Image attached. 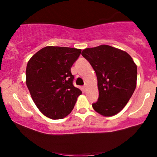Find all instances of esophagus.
<instances>
[{"mask_svg":"<svg viewBox=\"0 0 157 157\" xmlns=\"http://www.w3.org/2000/svg\"><path fill=\"white\" fill-rule=\"evenodd\" d=\"M83 89H84V90H86V89H87V84L86 83H85L84 86H83Z\"/></svg>","mask_w":157,"mask_h":157,"instance_id":"34e87169","label":"esophagus"}]
</instances>
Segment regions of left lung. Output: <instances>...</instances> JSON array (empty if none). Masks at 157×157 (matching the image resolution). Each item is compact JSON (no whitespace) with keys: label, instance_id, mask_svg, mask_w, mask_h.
<instances>
[{"label":"left lung","instance_id":"left-lung-1","mask_svg":"<svg viewBox=\"0 0 157 157\" xmlns=\"http://www.w3.org/2000/svg\"><path fill=\"white\" fill-rule=\"evenodd\" d=\"M82 55L96 72L99 98L95 111L111 117L121 111L136 86L137 67L127 52L108 45L82 50Z\"/></svg>","mask_w":157,"mask_h":157}]
</instances>
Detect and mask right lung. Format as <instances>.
Masks as SVG:
<instances>
[{"instance_id":"right-lung-1","label":"right lung","mask_w":157,"mask_h":157,"mask_svg":"<svg viewBox=\"0 0 157 157\" xmlns=\"http://www.w3.org/2000/svg\"><path fill=\"white\" fill-rule=\"evenodd\" d=\"M81 49L46 46L29 60L26 70L27 88L40 112L52 120L66 117L82 94L73 86L71 68Z\"/></svg>"}]
</instances>
